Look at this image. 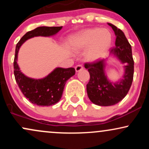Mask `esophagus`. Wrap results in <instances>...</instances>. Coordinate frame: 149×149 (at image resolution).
Returning a JSON list of instances; mask_svg holds the SVG:
<instances>
[{
  "label": "esophagus",
  "instance_id": "34e87169",
  "mask_svg": "<svg viewBox=\"0 0 149 149\" xmlns=\"http://www.w3.org/2000/svg\"><path fill=\"white\" fill-rule=\"evenodd\" d=\"M83 69V67L81 66V65H77L76 67H75V69H76V72H79V71H81Z\"/></svg>",
  "mask_w": 149,
  "mask_h": 149
}]
</instances>
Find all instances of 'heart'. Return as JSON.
I'll use <instances>...</instances> for the list:
<instances>
[{
	"mask_svg": "<svg viewBox=\"0 0 149 149\" xmlns=\"http://www.w3.org/2000/svg\"><path fill=\"white\" fill-rule=\"evenodd\" d=\"M112 43V35L107 29L92 28L85 29L73 37L71 46L76 52L86 49L85 58L94 62L107 54Z\"/></svg>",
	"mask_w": 149,
	"mask_h": 149,
	"instance_id": "obj_1",
	"label": "heart"
}]
</instances>
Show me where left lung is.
Masks as SVG:
<instances>
[{"instance_id":"1","label":"left lung","mask_w":149,"mask_h":149,"mask_svg":"<svg viewBox=\"0 0 149 149\" xmlns=\"http://www.w3.org/2000/svg\"><path fill=\"white\" fill-rule=\"evenodd\" d=\"M116 35L115 47L111 51L113 57H116L124 65L122 78L112 81L106 73V66L109 58L95 64H85L90 79L87 85V93L93 104L102 107H109L118 104L127 95L130 88L134 75V61L132 47L123 32L116 26L108 23Z\"/></svg>"}]
</instances>
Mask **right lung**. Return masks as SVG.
<instances>
[{"label":"right lung","instance_id":"obj_1","mask_svg":"<svg viewBox=\"0 0 149 149\" xmlns=\"http://www.w3.org/2000/svg\"><path fill=\"white\" fill-rule=\"evenodd\" d=\"M62 26H39L27 32L16 45L14 60V74L19 88L32 104L48 107L54 105L61 100L66 80L74 76L73 68L57 67L42 78H32L24 74L17 64L18 52L21 46L33 37H50L56 35Z\"/></svg>","mask_w":149,"mask_h":149}]
</instances>
